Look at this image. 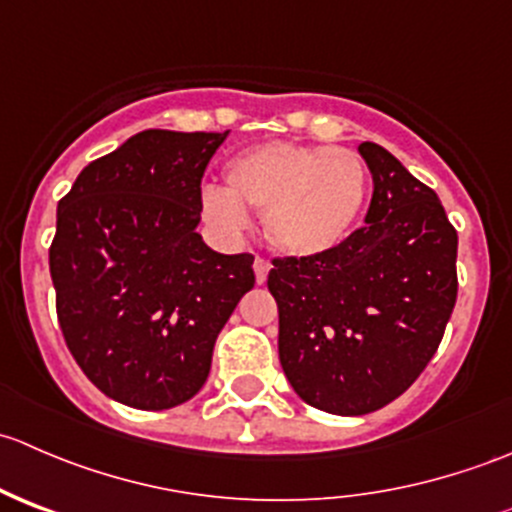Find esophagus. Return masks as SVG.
<instances>
[{
  "label": "esophagus",
  "mask_w": 512,
  "mask_h": 512,
  "mask_svg": "<svg viewBox=\"0 0 512 512\" xmlns=\"http://www.w3.org/2000/svg\"><path fill=\"white\" fill-rule=\"evenodd\" d=\"M270 262L265 257H255V277H257V285L267 282V275H270Z\"/></svg>",
  "instance_id": "obj_1"
}]
</instances>
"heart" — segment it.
I'll return each mask as SVG.
<instances>
[{"instance_id":"b5f03b06","label":"heart","mask_w":512,"mask_h":512,"mask_svg":"<svg viewBox=\"0 0 512 512\" xmlns=\"http://www.w3.org/2000/svg\"><path fill=\"white\" fill-rule=\"evenodd\" d=\"M369 195L364 160L349 148L265 143L225 165V188H203V215L227 235L262 213L267 240L289 257L334 252L359 225Z\"/></svg>"}]
</instances>
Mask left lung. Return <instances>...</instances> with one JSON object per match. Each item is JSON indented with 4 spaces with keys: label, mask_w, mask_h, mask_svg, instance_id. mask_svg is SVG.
<instances>
[{
    "label": "left lung",
    "mask_w": 512,
    "mask_h": 512,
    "mask_svg": "<svg viewBox=\"0 0 512 512\" xmlns=\"http://www.w3.org/2000/svg\"><path fill=\"white\" fill-rule=\"evenodd\" d=\"M366 225L317 257H275L280 364L299 399L364 416L399 399L441 344L456 307L458 232L428 185L376 143Z\"/></svg>",
    "instance_id": "1"
}]
</instances>
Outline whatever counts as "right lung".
I'll use <instances>...</instances> for the list:
<instances>
[{"label":"right lung","mask_w":512,"mask_h":512,"mask_svg":"<svg viewBox=\"0 0 512 512\" xmlns=\"http://www.w3.org/2000/svg\"><path fill=\"white\" fill-rule=\"evenodd\" d=\"M225 138L136 133L59 200L49 270L61 334L91 384L133 409L193 399L220 329L255 287L250 252L220 255L195 232Z\"/></svg>","instance_id":"add662e5"}]
</instances>
